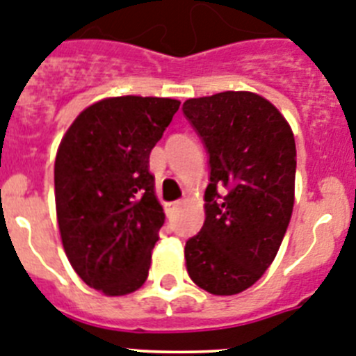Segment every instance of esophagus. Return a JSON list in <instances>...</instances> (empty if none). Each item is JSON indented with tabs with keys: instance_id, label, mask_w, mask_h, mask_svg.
<instances>
[{
	"instance_id": "esophagus-1",
	"label": "esophagus",
	"mask_w": 356,
	"mask_h": 356,
	"mask_svg": "<svg viewBox=\"0 0 356 356\" xmlns=\"http://www.w3.org/2000/svg\"><path fill=\"white\" fill-rule=\"evenodd\" d=\"M181 206H182L181 200L174 202V204H168V206H166V214H168V216H172V214H174L175 211H177Z\"/></svg>"
}]
</instances>
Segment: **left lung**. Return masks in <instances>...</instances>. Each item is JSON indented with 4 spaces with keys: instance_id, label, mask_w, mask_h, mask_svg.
Wrapping results in <instances>:
<instances>
[{
    "instance_id": "left-lung-1",
    "label": "left lung",
    "mask_w": 356,
    "mask_h": 356,
    "mask_svg": "<svg viewBox=\"0 0 356 356\" xmlns=\"http://www.w3.org/2000/svg\"><path fill=\"white\" fill-rule=\"evenodd\" d=\"M182 111L211 168L206 220L184 246L188 275L211 294H238L264 275L286 236L296 175L293 131L252 92L188 99Z\"/></svg>"
}]
</instances>
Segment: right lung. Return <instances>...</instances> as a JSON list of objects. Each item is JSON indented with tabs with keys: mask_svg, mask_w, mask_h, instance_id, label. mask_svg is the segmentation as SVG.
Listing matches in <instances>:
<instances>
[{
	"mask_svg": "<svg viewBox=\"0 0 356 356\" xmlns=\"http://www.w3.org/2000/svg\"><path fill=\"white\" fill-rule=\"evenodd\" d=\"M181 102L122 95L78 115L56 152L54 200L63 250L86 286L122 296L143 286L165 213L149 156Z\"/></svg>",
	"mask_w": 356,
	"mask_h": 356,
	"instance_id": "right-lung-1",
	"label": "right lung"
}]
</instances>
